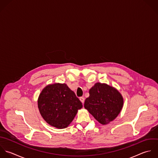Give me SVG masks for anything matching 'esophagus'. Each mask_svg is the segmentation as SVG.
I'll return each mask as SVG.
<instances>
[{
	"label": "esophagus",
	"instance_id": "34e87169",
	"mask_svg": "<svg viewBox=\"0 0 158 158\" xmlns=\"http://www.w3.org/2000/svg\"><path fill=\"white\" fill-rule=\"evenodd\" d=\"M79 100H81V102L82 103H84V100H85V98H84V97H80V98H79Z\"/></svg>",
	"mask_w": 158,
	"mask_h": 158
}]
</instances>
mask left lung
<instances>
[{
	"instance_id": "obj_1",
	"label": "left lung",
	"mask_w": 158,
	"mask_h": 158,
	"mask_svg": "<svg viewBox=\"0 0 158 158\" xmlns=\"http://www.w3.org/2000/svg\"><path fill=\"white\" fill-rule=\"evenodd\" d=\"M84 107L103 125L113 121L120 113L124 103L123 96L113 87L96 83L89 90Z\"/></svg>"
}]
</instances>
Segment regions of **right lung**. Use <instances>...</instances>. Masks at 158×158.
I'll return each instance as SVG.
<instances>
[{"label": "right lung", "mask_w": 158, "mask_h": 158, "mask_svg": "<svg viewBox=\"0 0 158 158\" xmlns=\"http://www.w3.org/2000/svg\"><path fill=\"white\" fill-rule=\"evenodd\" d=\"M39 112L50 126L58 129L67 127L82 105L76 94L66 84L47 85L37 100Z\"/></svg>", "instance_id": "add662e5"}]
</instances>
